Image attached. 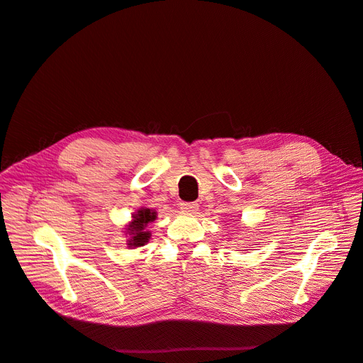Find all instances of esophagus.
Returning <instances> with one entry per match:
<instances>
[{"mask_svg": "<svg viewBox=\"0 0 363 363\" xmlns=\"http://www.w3.org/2000/svg\"><path fill=\"white\" fill-rule=\"evenodd\" d=\"M180 208L183 212H195L196 208H199V204L192 203V201H184L180 204Z\"/></svg>", "mask_w": 363, "mask_h": 363, "instance_id": "34e87169", "label": "esophagus"}]
</instances>
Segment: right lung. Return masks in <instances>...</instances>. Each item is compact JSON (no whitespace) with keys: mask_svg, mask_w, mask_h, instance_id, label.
Masks as SVG:
<instances>
[{"mask_svg":"<svg viewBox=\"0 0 363 363\" xmlns=\"http://www.w3.org/2000/svg\"><path fill=\"white\" fill-rule=\"evenodd\" d=\"M133 223H131L128 233L131 235L130 239V247H142L150 239V232H145V227L148 223L155 221L156 212H152L151 208H140V211L133 216Z\"/></svg>","mask_w":363,"mask_h":363,"instance_id":"right-lung-1","label":"right lung"}]
</instances>
